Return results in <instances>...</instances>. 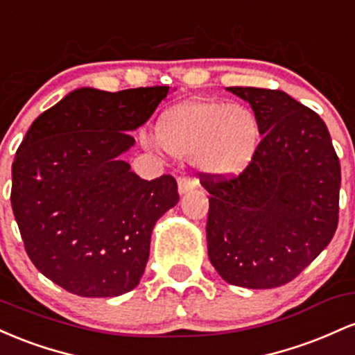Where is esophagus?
<instances>
[{
    "label": "esophagus",
    "mask_w": 355,
    "mask_h": 355,
    "mask_svg": "<svg viewBox=\"0 0 355 355\" xmlns=\"http://www.w3.org/2000/svg\"><path fill=\"white\" fill-rule=\"evenodd\" d=\"M198 186V182L194 181V179H191V178H186V176H182V178H179L178 179V193L181 194H186V193H189V191H193L194 188H196Z\"/></svg>",
    "instance_id": "34e87169"
}]
</instances>
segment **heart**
I'll list each match as a JSON object with an SVG mask.
<instances>
[{
  "label": "heart",
  "mask_w": 355,
  "mask_h": 355,
  "mask_svg": "<svg viewBox=\"0 0 355 355\" xmlns=\"http://www.w3.org/2000/svg\"><path fill=\"white\" fill-rule=\"evenodd\" d=\"M156 135L162 149L178 157L191 156L201 173L233 178L257 156L261 127L257 114L241 103L191 101L162 114Z\"/></svg>",
  "instance_id": "1"
}]
</instances>
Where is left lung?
<instances>
[{
	"label": "left lung",
	"mask_w": 355,
	"mask_h": 355,
	"mask_svg": "<svg viewBox=\"0 0 355 355\" xmlns=\"http://www.w3.org/2000/svg\"><path fill=\"white\" fill-rule=\"evenodd\" d=\"M226 90L252 105L263 139L238 178L202 179L211 194L208 257L231 285L275 288L292 282L332 240L340 162L324 121L288 94Z\"/></svg>",
	"instance_id": "1"
}]
</instances>
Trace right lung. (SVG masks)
<instances>
[{
    "instance_id": "1",
    "label": "right lung",
    "mask_w": 355,
    "mask_h": 355,
    "mask_svg": "<svg viewBox=\"0 0 355 355\" xmlns=\"http://www.w3.org/2000/svg\"><path fill=\"white\" fill-rule=\"evenodd\" d=\"M171 87L71 90L19 144L11 206L30 260L67 292L117 297L141 282L150 234L178 205L176 179L146 181L121 156Z\"/></svg>"
}]
</instances>
